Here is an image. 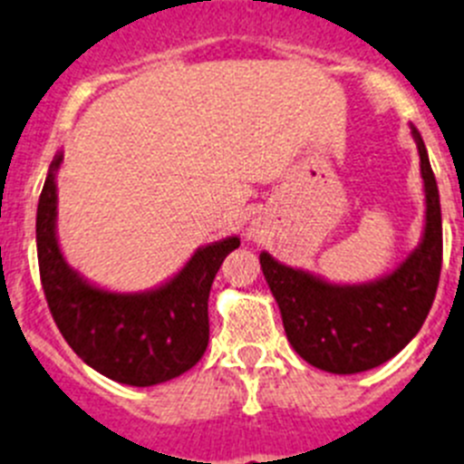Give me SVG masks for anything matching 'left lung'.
<instances>
[{
  "label": "left lung",
  "instance_id": "left-lung-1",
  "mask_svg": "<svg viewBox=\"0 0 464 464\" xmlns=\"http://www.w3.org/2000/svg\"><path fill=\"white\" fill-rule=\"evenodd\" d=\"M411 137L420 158L425 220L418 246L392 272L367 283H332L260 253L290 346L330 374H358L395 358L425 323L440 285V190L423 137L413 125Z\"/></svg>",
  "mask_w": 464,
  "mask_h": 464
}]
</instances>
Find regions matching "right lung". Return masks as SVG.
<instances>
[{
	"mask_svg": "<svg viewBox=\"0 0 464 464\" xmlns=\"http://www.w3.org/2000/svg\"><path fill=\"white\" fill-rule=\"evenodd\" d=\"M48 167L36 208L41 285L57 327L85 364L106 379L149 388L181 376L208 346V290L239 237L199 246L174 276L139 293H118L72 267L57 239V171Z\"/></svg>",
	"mask_w": 464,
	"mask_h": 464,
	"instance_id": "1",
	"label": "right lung"
}]
</instances>
